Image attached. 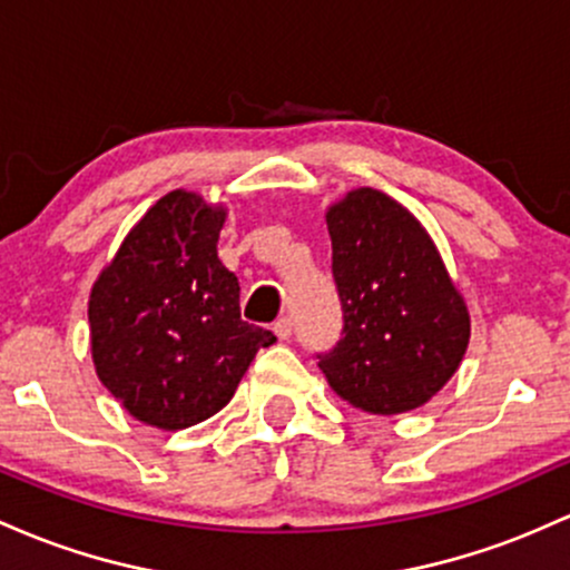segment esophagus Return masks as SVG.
I'll use <instances>...</instances> for the list:
<instances>
[{"label":"esophagus","instance_id":"obj_1","mask_svg":"<svg viewBox=\"0 0 570 570\" xmlns=\"http://www.w3.org/2000/svg\"><path fill=\"white\" fill-rule=\"evenodd\" d=\"M272 331L277 334V338H287V336H291V331H293V323L287 317H279L277 323L272 325Z\"/></svg>","mask_w":570,"mask_h":570}]
</instances>
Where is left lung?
Instances as JSON below:
<instances>
[{"mask_svg":"<svg viewBox=\"0 0 570 570\" xmlns=\"http://www.w3.org/2000/svg\"><path fill=\"white\" fill-rule=\"evenodd\" d=\"M342 338L317 355L328 385L371 414L428 404L455 374L471 336L463 296L420 220L374 188L325 213Z\"/></svg>","mask_w":570,"mask_h":570,"instance_id":"8db88e82","label":"left lung"}]
</instances>
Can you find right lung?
Returning a JSON list of instances; mask_svg holds the SVG:
<instances>
[{
	"label": "right lung",
	"instance_id": "right-lung-1",
	"mask_svg": "<svg viewBox=\"0 0 570 570\" xmlns=\"http://www.w3.org/2000/svg\"><path fill=\"white\" fill-rule=\"evenodd\" d=\"M226 209L171 190L131 228L88 298L96 374L139 423L180 431L232 401L272 331L239 315L217 258Z\"/></svg>",
	"mask_w": 570,
	"mask_h": 570
}]
</instances>
